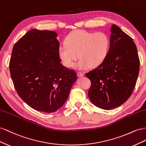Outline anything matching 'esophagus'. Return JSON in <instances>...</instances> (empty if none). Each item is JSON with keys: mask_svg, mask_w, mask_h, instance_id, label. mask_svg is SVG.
Listing matches in <instances>:
<instances>
[{"mask_svg": "<svg viewBox=\"0 0 146 146\" xmlns=\"http://www.w3.org/2000/svg\"><path fill=\"white\" fill-rule=\"evenodd\" d=\"M77 76L78 77H83V74L80 72H77Z\"/></svg>", "mask_w": 146, "mask_h": 146, "instance_id": "34e87169", "label": "esophagus"}]
</instances>
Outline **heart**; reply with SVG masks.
<instances>
[{
    "label": "heart",
    "instance_id": "obj_1",
    "mask_svg": "<svg viewBox=\"0 0 146 146\" xmlns=\"http://www.w3.org/2000/svg\"><path fill=\"white\" fill-rule=\"evenodd\" d=\"M110 44L109 36L105 32L76 30L66 37V43L60 45L58 55L68 68L72 67L78 56L80 59L75 65L76 68L85 69L90 66L95 68L107 58Z\"/></svg>",
    "mask_w": 146,
    "mask_h": 146
}]
</instances>
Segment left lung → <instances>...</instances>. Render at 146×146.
I'll return each instance as SVG.
<instances>
[{
	"label": "left lung",
	"instance_id": "1",
	"mask_svg": "<svg viewBox=\"0 0 146 146\" xmlns=\"http://www.w3.org/2000/svg\"><path fill=\"white\" fill-rule=\"evenodd\" d=\"M107 58L86 73L91 85L88 97L97 107L111 110L121 105L133 91L139 71L136 44L130 36L113 24Z\"/></svg>",
	"mask_w": 146,
	"mask_h": 146
}]
</instances>
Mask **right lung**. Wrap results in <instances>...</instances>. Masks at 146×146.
Returning a JSON list of instances; mask_svg holds the SVG:
<instances>
[{"label": "right lung", "instance_id": "right-lung-1", "mask_svg": "<svg viewBox=\"0 0 146 146\" xmlns=\"http://www.w3.org/2000/svg\"><path fill=\"white\" fill-rule=\"evenodd\" d=\"M57 34L32 29L13 46L11 77L19 96L30 107L47 113L67 100L77 74L60 63Z\"/></svg>", "mask_w": 146, "mask_h": 146}]
</instances>
